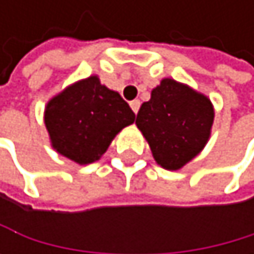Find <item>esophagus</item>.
I'll return each instance as SVG.
<instances>
[{
    "label": "esophagus",
    "instance_id": "obj_1",
    "mask_svg": "<svg viewBox=\"0 0 254 254\" xmlns=\"http://www.w3.org/2000/svg\"><path fill=\"white\" fill-rule=\"evenodd\" d=\"M129 105H131V108H132V111L137 114L138 113V110H140V100H132V102H129Z\"/></svg>",
    "mask_w": 254,
    "mask_h": 254
}]
</instances>
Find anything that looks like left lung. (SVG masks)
<instances>
[{
  "instance_id": "left-lung-1",
  "label": "left lung",
  "mask_w": 254,
  "mask_h": 254,
  "mask_svg": "<svg viewBox=\"0 0 254 254\" xmlns=\"http://www.w3.org/2000/svg\"><path fill=\"white\" fill-rule=\"evenodd\" d=\"M213 117L210 99L174 79H163L140 106L135 125L161 168L178 171L204 149Z\"/></svg>"
}]
</instances>
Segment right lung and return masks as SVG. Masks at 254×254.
<instances>
[{
  "label": "right lung",
  "mask_w": 254,
  "mask_h": 254,
  "mask_svg": "<svg viewBox=\"0 0 254 254\" xmlns=\"http://www.w3.org/2000/svg\"><path fill=\"white\" fill-rule=\"evenodd\" d=\"M135 114L117 91L97 76L82 79L45 106L44 122L53 149L77 164L97 161Z\"/></svg>",
  "instance_id": "add662e5"
}]
</instances>
